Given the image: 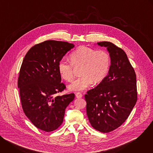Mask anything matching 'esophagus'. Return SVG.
<instances>
[{"label":"esophagus","instance_id":"obj_1","mask_svg":"<svg viewBox=\"0 0 153 153\" xmlns=\"http://www.w3.org/2000/svg\"><path fill=\"white\" fill-rule=\"evenodd\" d=\"M76 97L77 98H81V97H82V94L80 93H79V92L76 93Z\"/></svg>","mask_w":153,"mask_h":153}]
</instances>
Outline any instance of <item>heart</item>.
<instances>
[{
  "label": "heart",
  "instance_id": "b5f03b06",
  "mask_svg": "<svg viewBox=\"0 0 153 153\" xmlns=\"http://www.w3.org/2000/svg\"><path fill=\"white\" fill-rule=\"evenodd\" d=\"M71 63L60 60L58 70L61 77L71 82L74 77V68H80L79 78L69 86L73 91H83L94 84L101 82L106 76L111 65L110 55L106 51L95 50L82 46L74 50L70 56Z\"/></svg>",
  "mask_w": 153,
  "mask_h": 153
}]
</instances>
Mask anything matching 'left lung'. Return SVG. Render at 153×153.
I'll return each instance as SVG.
<instances>
[{"mask_svg":"<svg viewBox=\"0 0 153 153\" xmlns=\"http://www.w3.org/2000/svg\"><path fill=\"white\" fill-rule=\"evenodd\" d=\"M111 57L108 75L85 95L86 114L91 126L102 133L111 132L128 117L137 99L136 75L125 51L110 42L97 43Z\"/></svg>","mask_w":153,"mask_h":153,"instance_id":"1","label":"left lung"}]
</instances>
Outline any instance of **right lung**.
<instances>
[{
    "instance_id": "1",
    "label": "right lung",
    "mask_w": 153,
    "mask_h": 153,
    "mask_svg": "<svg viewBox=\"0 0 153 153\" xmlns=\"http://www.w3.org/2000/svg\"><path fill=\"white\" fill-rule=\"evenodd\" d=\"M74 47L67 42L46 40L31 47L22 63L17 86L24 113L37 128L50 132L63 121L74 94L56 96L66 88L58 64Z\"/></svg>"
}]
</instances>
